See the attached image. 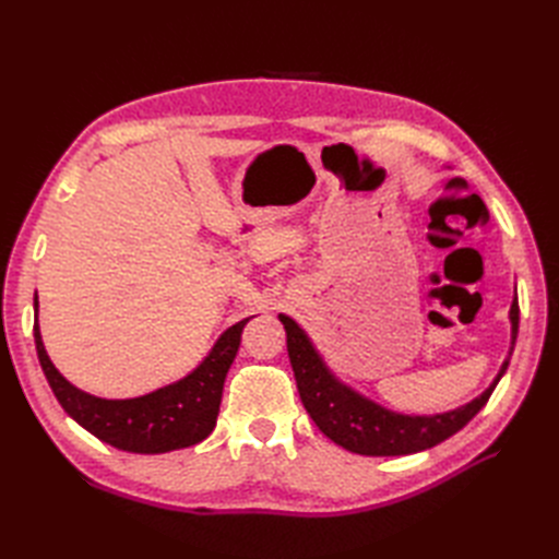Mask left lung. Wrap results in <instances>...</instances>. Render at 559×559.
I'll return each mask as SVG.
<instances>
[{
  "instance_id": "obj_1",
  "label": "left lung",
  "mask_w": 559,
  "mask_h": 559,
  "mask_svg": "<svg viewBox=\"0 0 559 559\" xmlns=\"http://www.w3.org/2000/svg\"><path fill=\"white\" fill-rule=\"evenodd\" d=\"M280 321L286 331V349L294 368V378L298 384V394L308 415L314 419L319 431L329 436L333 443L343 445L349 452L366 456H396L413 454L427 448L443 443L445 438L464 429L468 421L478 415V411L492 396L497 382L509 368V359L503 361L492 386L483 392L478 399L462 405V408L431 415V417H408L389 413L380 405L370 403L354 394L352 389L337 382L326 366L321 364L308 335L298 329L294 319L280 314ZM511 324H513V345L520 326V306L518 298L511 306Z\"/></svg>"
}]
</instances>
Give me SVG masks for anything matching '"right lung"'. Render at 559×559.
I'll list each match as a JSON object with an SVG mask.
<instances>
[{
    "label": "right lung",
    "instance_id": "obj_1",
    "mask_svg": "<svg viewBox=\"0 0 559 559\" xmlns=\"http://www.w3.org/2000/svg\"><path fill=\"white\" fill-rule=\"evenodd\" d=\"M247 321L249 319L238 321L218 337L210 357L189 378L167 384L146 396L126 401L95 399L67 382L56 366L50 364L37 324L35 345L44 376L67 415L74 417L83 429H88L99 441L118 450L160 454L195 445L212 433L218 405H222L226 373L235 354H238L240 335Z\"/></svg>",
    "mask_w": 559,
    "mask_h": 559
}]
</instances>
